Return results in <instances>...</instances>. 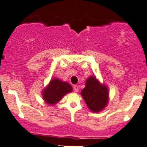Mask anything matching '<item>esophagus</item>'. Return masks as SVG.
Returning a JSON list of instances; mask_svg holds the SVG:
<instances>
[{
    "label": "esophagus",
    "mask_w": 147,
    "mask_h": 147,
    "mask_svg": "<svg viewBox=\"0 0 147 147\" xmlns=\"http://www.w3.org/2000/svg\"><path fill=\"white\" fill-rule=\"evenodd\" d=\"M74 92H78V90H79V87H78L77 85H75L74 86Z\"/></svg>",
    "instance_id": "obj_1"
}]
</instances>
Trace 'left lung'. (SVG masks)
<instances>
[{"mask_svg":"<svg viewBox=\"0 0 147 147\" xmlns=\"http://www.w3.org/2000/svg\"><path fill=\"white\" fill-rule=\"evenodd\" d=\"M81 95L88 107L93 112L102 111L108 102L107 88L99 82L95 76L88 78L86 87L81 91Z\"/></svg>","mask_w":147,"mask_h":147,"instance_id":"obj_1","label":"left lung"}]
</instances>
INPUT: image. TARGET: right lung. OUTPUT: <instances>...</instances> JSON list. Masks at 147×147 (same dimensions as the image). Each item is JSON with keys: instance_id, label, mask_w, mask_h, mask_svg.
<instances>
[{"instance_id": "1", "label": "right lung", "mask_w": 147, "mask_h": 147, "mask_svg": "<svg viewBox=\"0 0 147 147\" xmlns=\"http://www.w3.org/2000/svg\"><path fill=\"white\" fill-rule=\"evenodd\" d=\"M72 91V87L69 84L61 81L57 78L53 79L42 92L45 101L53 105L61 100L67 93Z\"/></svg>"}]
</instances>
